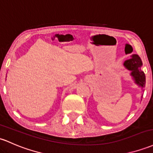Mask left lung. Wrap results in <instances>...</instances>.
Masks as SVG:
<instances>
[{"mask_svg":"<svg viewBox=\"0 0 153 153\" xmlns=\"http://www.w3.org/2000/svg\"><path fill=\"white\" fill-rule=\"evenodd\" d=\"M123 66L130 71V75L134 80V83L143 90L145 86L146 79L145 73L142 70V62L140 57L137 54H133L131 58L124 62ZM142 96L143 95L142 94L141 100L142 99Z\"/></svg>","mask_w":153,"mask_h":153,"instance_id":"left-lung-1","label":"left lung"}]
</instances>
